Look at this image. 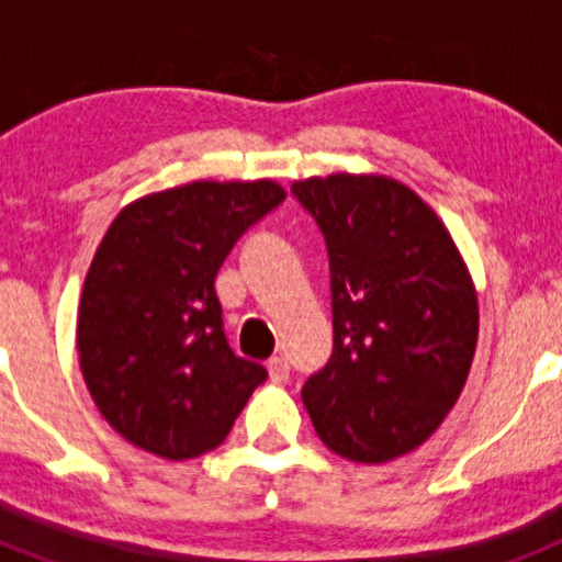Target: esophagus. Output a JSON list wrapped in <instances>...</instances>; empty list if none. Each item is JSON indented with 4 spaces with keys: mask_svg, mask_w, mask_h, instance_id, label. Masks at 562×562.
<instances>
[{
    "mask_svg": "<svg viewBox=\"0 0 562 562\" xmlns=\"http://www.w3.org/2000/svg\"><path fill=\"white\" fill-rule=\"evenodd\" d=\"M267 371H270V376L276 382H286L290 380V360H286V357H270Z\"/></svg>",
    "mask_w": 562,
    "mask_h": 562,
    "instance_id": "obj_1",
    "label": "esophagus"
}]
</instances>
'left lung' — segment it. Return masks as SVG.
<instances>
[{
    "label": "left lung",
    "mask_w": 562,
    "mask_h": 562,
    "mask_svg": "<svg viewBox=\"0 0 562 562\" xmlns=\"http://www.w3.org/2000/svg\"><path fill=\"white\" fill-rule=\"evenodd\" d=\"M324 233L331 357L301 389L337 456L382 464L416 450L464 389L479 301L453 238L411 188L335 173L292 186Z\"/></svg>",
    "instance_id": "left-lung-1"
}]
</instances>
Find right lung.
Instances as JSON below:
<instances>
[{"label": "right lung", "mask_w": 562, "mask_h": 562, "mask_svg": "<svg viewBox=\"0 0 562 562\" xmlns=\"http://www.w3.org/2000/svg\"><path fill=\"white\" fill-rule=\"evenodd\" d=\"M284 196L270 180L191 182L117 213L83 281L78 355L98 411L126 441L196 459L220 448L267 380L231 349L213 281Z\"/></svg>", "instance_id": "obj_1"}]
</instances>
